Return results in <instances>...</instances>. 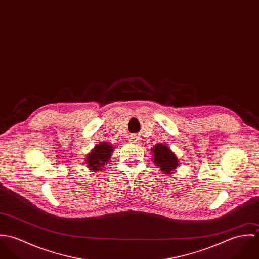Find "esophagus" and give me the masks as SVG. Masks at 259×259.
I'll use <instances>...</instances> for the list:
<instances>
[{
  "label": "esophagus",
  "mask_w": 259,
  "mask_h": 259,
  "mask_svg": "<svg viewBox=\"0 0 259 259\" xmlns=\"http://www.w3.org/2000/svg\"><path fill=\"white\" fill-rule=\"evenodd\" d=\"M136 139H137V138H135V137H131L128 141H130V142H136V141H137Z\"/></svg>",
  "instance_id": "34e87169"
}]
</instances>
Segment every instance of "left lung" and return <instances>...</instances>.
<instances>
[{"instance_id":"left-lung-1","label":"left lung","mask_w":259,"mask_h":259,"mask_svg":"<svg viewBox=\"0 0 259 259\" xmlns=\"http://www.w3.org/2000/svg\"><path fill=\"white\" fill-rule=\"evenodd\" d=\"M152 162L164 175L174 174L180 165L178 156L172 150L163 144H157L151 149Z\"/></svg>"}]
</instances>
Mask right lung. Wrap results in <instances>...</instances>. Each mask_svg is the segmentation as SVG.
<instances>
[{"mask_svg": "<svg viewBox=\"0 0 259 259\" xmlns=\"http://www.w3.org/2000/svg\"><path fill=\"white\" fill-rule=\"evenodd\" d=\"M113 146L103 142L93 148L85 156V165L92 171H100L109 162L113 152Z\"/></svg>", "mask_w": 259, "mask_h": 259, "instance_id": "right-lung-1", "label": "right lung"}]
</instances>
